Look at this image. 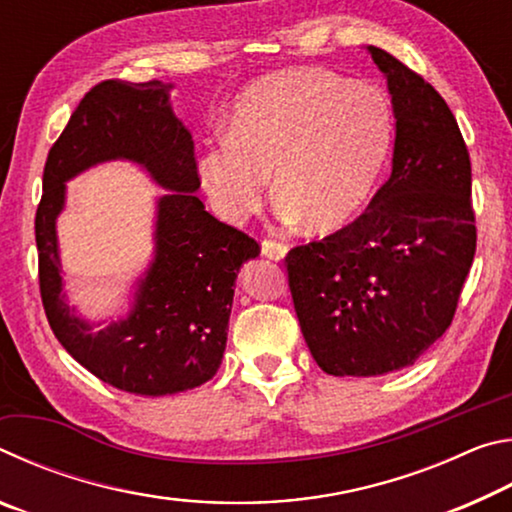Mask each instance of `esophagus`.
I'll list each match as a JSON object with an SVG mask.
<instances>
[{
  "instance_id": "esophagus-1",
  "label": "esophagus",
  "mask_w": 512,
  "mask_h": 512,
  "mask_svg": "<svg viewBox=\"0 0 512 512\" xmlns=\"http://www.w3.org/2000/svg\"><path fill=\"white\" fill-rule=\"evenodd\" d=\"M262 253L268 259H282L287 255V246L282 244V241H275V239H264L262 241Z\"/></svg>"
}]
</instances>
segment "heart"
I'll list each match as a JSON object with an SVG mask.
<instances>
[{"instance_id": "heart-1", "label": "heart", "mask_w": 512, "mask_h": 512, "mask_svg": "<svg viewBox=\"0 0 512 512\" xmlns=\"http://www.w3.org/2000/svg\"><path fill=\"white\" fill-rule=\"evenodd\" d=\"M393 135V106L375 85L314 67L284 69L239 94L228 131L207 140L198 169L225 221L259 210L273 171L284 219L329 232L370 201Z\"/></svg>"}]
</instances>
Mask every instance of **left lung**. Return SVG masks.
Wrapping results in <instances>:
<instances>
[{"mask_svg": "<svg viewBox=\"0 0 512 512\" xmlns=\"http://www.w3.org/2000/svg\"><path fill=\"white\" fill-rule=\"evenodd\" d=\"M395 112L391 178L359 219L284 257L311 357L327 375L413 366L452 325L476 250L472 164L431 83L379 47Z\"/></svg>", "mask_w": 512, "mask_h": 512, "instance_id": "1", "label": "left lung"}]
</instances>
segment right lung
Listing matches in <instances>:
<instances>
[{
	"instance_id": "right-lung-1",
	"label": "right lung",
	"mask_w": 512,
	"mask_h": 512,
	"mask_svg": "<svg viewBox=\"0 0 512 512\" xmlns=\"http://www.w3.org/2000/svg\"><path fill=\"white\" fill-rule=\"evenodd\" d=\"M162 81H101L85 94L49 149L36 212L40 296L60 345L119 391L160 397L196 388L219 370L239 268L259 255L246 232L205 210L194 142ZM106 159H133L172 192L159 202L156 257L132 314L91 334L62 296L55 219L64 183Z\"/></svg>"
}]
</instances>
